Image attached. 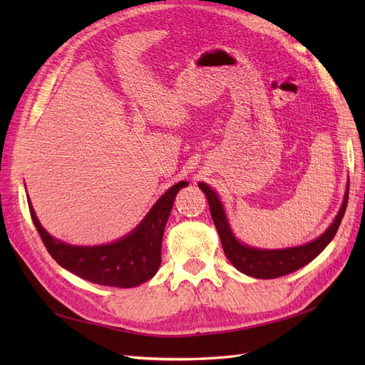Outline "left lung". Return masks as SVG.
Listing matches in <instances>:
<instances>
[{"label": "left lung", "instance_id": "left-lung-1", "mask_svg": "<svg viewBox=\"0 0 365 365\" xmlns=\"http://www.w3.org/2000/svg\"><path fill=\"white\" fill-rule=\"evenodd\" d=\"M200 189L205 193L207 201L210 205V213H212L215 227L219 233L220 242H222V248L228 260L233 263V267L244 272L250 277L256 279H277L282 275L291 274L297 269L303 268L304 264L312 262L319 252H322L334 239L342 217H344L347 201H349V184L344 195V201L339 208V212L335 220L324 233L317 237L315 240L309 242V244L294 247V248H284V250H260L250 245H244L235 237L233 231L230 228L227 215L224 212V207L220 204L217 195L210 189L204 182H200Z\"/></svg>", "mask_w": 365, "mask_h": 365}]
</instances>
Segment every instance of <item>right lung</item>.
I'll return each mask as SVG.
<instances>
[{"instance_id": "1", "label": "right lung", "mask_w": 365, "mask_h": 365, "mask_svg": "<svg viewBox=\"0 0 365 365\" xmlns=\"http://www.w3.org/2000/svg\"><path fill=\"white\" fill-rule=\"evenodd\" d=\"M181 181L172 185L150 208L141 224L125 237L108 245L76 247L51 237L38 220L30 200L31 220L50 256L62 268L79 277L113 288H134L157 274L161 263V244L165 222L175 202V196L182 187Z\"/></svg>"}]
</instances>
